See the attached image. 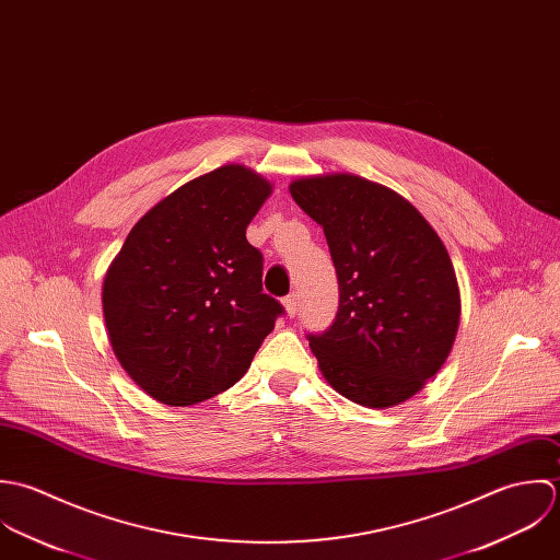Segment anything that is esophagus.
I'll return each instance as SVG.
<instances>
[{"mask_svg": "<svg viewBox=\"0 0 560 560\" xmlns=\"http://www.w3.org/2000/svg\"><path fill=\"white\" fill-rule=\"evenodd\" d=\"M283 307H285L288 316H290V318H294V316L299 314V296H296V294L285 296V299H283Z\"/></svg>", "mask_w": 560, "mask_h": 560, "instance_id": "1", "label": "esophagus"}]
</instances>
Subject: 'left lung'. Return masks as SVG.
I'll list each match as a JSON object with an SVG mask.
<instances>
[{"label":"left lung","mask_w":560,"mask_h":560,"mask_svg":"<svg viewBox=\"0 0 560 560\" xmlns=\"http://www.w3.org/2000/svg\"><path fill=\"white\" fill-rule=\"evenodd\" d=\"M290 195L323 226L339 283L334 325L307 336L323 376L361 407L405 402L440 372L458 331L442 237L405 197L359 175L301 177Z\"/></svg>","instance_id":"8db88e82"}]
</instances>
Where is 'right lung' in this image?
Masks as SVG:
<instances>
[{
	"label": "right lung",
	"mask_w": 560,
	"mask_h": 560,
	"mask_svg": "<svg viewBox=\"0 0 560 560\" xmlns=\"http://www.w3.org/2000/svg\"><path fill=\"white\" fill-rule=\"evenodd\" d=\"M272 184L242 164L206 173L129 231L104 279L114 354L129 378L171 407L203 402L248 370L283 314L261 292V253L246 226Z\"/></svg>",
	"instance_id": "1"
}]
</instances>
